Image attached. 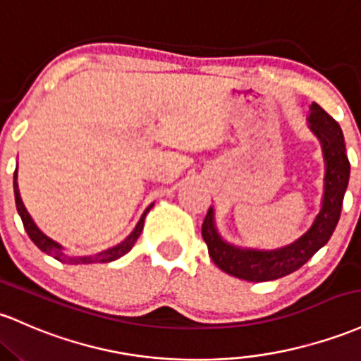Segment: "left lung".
<instances>
[{
	"mask_svg": "<svg viewBox=\"0 0 361 361\" xmlns=\"http://www.w3.org/2000/svg\"><path fill=\"white\" fill-rule=\"evenodd\" d=\"M308 121L315 135L322 142L327 164L326 192H324L322 209L315 217V223L302 238L281 250H240L221 240L214 226V212L212 209H209L202 223V238L207 243L212 262L226 274H231L238 279L253 281V283L279 279L298 271L303 264H307L334 233L339 216H341L344 192L350 180V161H348L346 147H344L341 126L317 102L312 104Z\"/></svg>",
	"mask_w": 361,
	"mask_h": 361,
	"instance_id": "left-lung-1",
	"label": "left lung"
}]
</instances>
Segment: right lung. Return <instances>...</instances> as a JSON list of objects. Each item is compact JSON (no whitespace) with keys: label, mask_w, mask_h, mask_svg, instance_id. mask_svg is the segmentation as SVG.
<instances>
[{"label":"right lung","mask_w":361,"mask_h":361,"mask_svg":"<svg viewBox=\"0 0 361 361\" xmlns=\"http://www.w3.org/2000/svg\"><path fill=\"white\" fill-rule=\"evenodd\" d=\"M13 190H15V202H17V211L20 214V217H22V223H23V228H25L27 235H29V238L34 241L35 247L39 248V250H42L47 255L54 257V259L59 260V262H65V264H96V262H113V260L120 259V257L125 255V253H128L132 250V247L135 245V241L138 240V236H140L142 233V228H144V217H145V212L149 211L150 207H147V211L144 212V216L140 217V221H138V224L135 226V229H133L132 233H130L128 236H126L125 241H121L120 245H116V247H111L108 250L97 253V255L94 257H68L63 253V248L61 245L56 243L54 240H51L49 236H46L44 233L41 231V229L37 228V224L34 223V219L30 217V214L27 212L25 205H23L22 199H20V192H18V183H17V171H15V176H13Z\"/></svg>","instance_id":"add662e5"}]
</instances>
